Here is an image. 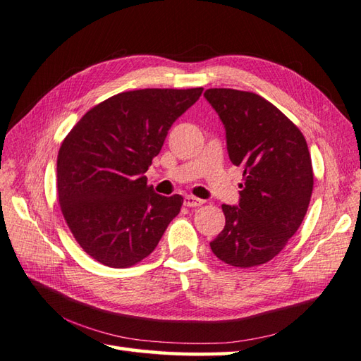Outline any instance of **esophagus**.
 Segmentation results:
<instances>
[{
    "mask_svg": "<svg viewBox=\"0 0 361 361\" xmlns=\"http://www.w3.org/2000/svg\"><path fill=\"white\" fill-rule=\"evenodd\" d=\"M185 204L188 206V208H197V206L203 204V200H200V198H197L194 195H186L185 197Z\"/></svg>",
    "mask_w": 361,
    "mask_h": 361,
    "instance_id": "obj_1",
    "label": "esophagus"
}]
</instances>
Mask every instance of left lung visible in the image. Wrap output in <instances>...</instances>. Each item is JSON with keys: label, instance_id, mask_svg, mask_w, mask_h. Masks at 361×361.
Returning a JSON list of instances; mask_svg holds the SVG:
<instances>
[{"label": "left lung", "instance_id": "left-lung-1", "mask_svg": "<svg viewBox=\"0 0 361 361\" xmlns=\"http://www.w3.org/2000/svg\"><path fill=\"white\" fill-rule=\"evenodd\" d=\"M204 97L224 122L229 159L243 171L239 204L221 206L225 228L211 250L228 265H262L279 255L307 212L313 190L307 142L259 94L211 88Z\"/></svg>", "mask_w": 361, "mask_h": 361}]
</instances>
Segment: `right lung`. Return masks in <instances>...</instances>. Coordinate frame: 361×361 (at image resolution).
Listing matches in <instances>:
<instances>
[{"label":"right lung","instance_id":"1","mask_svg":"<svg viewBox=\"0 0 361 361\" xmlns=\"http://www.w3.org/2000/svg\"><path fill=\"white\" fill-rule=\"evenodd\" d=\"M202 91L119 93L83 114L65 137L57 157L59 203L74 239L97 262H141L178 216L183 197L157 194L144 173Z\"/></svg>","mask_w":361,"mask_h":361}]
</instances>
